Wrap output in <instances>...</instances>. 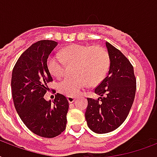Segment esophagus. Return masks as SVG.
Masks as SVG:
<instances>
[{
	"instance_id": "obj_1",
	"label": "esophagus",
	"mask_w": 157,
	"mask_h": 157,
	"mask_svg": "<svg viewBox=\"0 0 157 157\" xmlns=\"http://www.w3.org/2000/svg\"><path fill=\"white\" fill-rule=\"evenodd\" d=\"M75 100H76V98H74V97H70V96L67 97V101H68L69 103H72Z\"/></svg>"
}]
</instances>
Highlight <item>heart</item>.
I'll return each instance as SVG.
<instances>
[{"mask_svg": "<svg viewBox=\"0 0 157 157\" xmlns=\"http://www.w3.org/2000/svg\"><path fill=\"white\" fill-rule=\"evenodd\" d=\"M67 63H76L74 72L76 76L65 77L58 85V90L64 95L73 97L81 93L90 84L97 85L103 81L110 66L108 53L102 46L74 44L64 48L61 55L51 54L48 57L46 65L50 73L60 78L65 72Z\"/></svg>", "mask_w": 157, "mask_h": 157, "instance_id": "heart-1", "label": "heart"}]
</instances>
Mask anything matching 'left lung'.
<instances>
[{"label": "left lung", "instance_id": "obj_1", "mask_svg": "<svg viewBox=\"0 0 157 157\" xmlns=\"http://www.w3.org/2000/svg\"><path fill=\"white\" fill-rule=\"evenodd\" d=\"M110 59L107 76L94 90L100 96L95 100L88 98L85 113L87 125L97 134H106L117 129L125 121L136 91L134 67L119 50L106 41Z\"/></svg>", "mask_w": 157, "mask_h": 157}]
</instances>
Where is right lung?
Segmentation results:
<instances>
[{"label":"right lung","instance_id":"obj_1","mask_svg":"<svg viewBox=\"0 0 157 157\" xmlns=\"http://www.w3.org/2000/svg\"><path fill=\"white\" fill-rule=\"evenodd\" d=\"M58 43L43 40L32 45L21 54L13 67L11 90L13 104L26 126L36 135L54 138L66 129L69 103L57 94L53 103L44 95L53 81L46 62Z\"/></svg>","mask_w":157,"mask_h":157}]
</instances>
